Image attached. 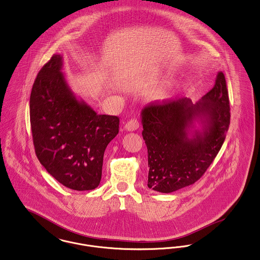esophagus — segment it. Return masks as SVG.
Segmentation results:
<instances>
[{"instance_id": "1", "label": "esophagus", "mask_w": 260, "mask_h": 260, "mask_svg": "<svg viewBox=\"0 0 260 260\" xmlns=\"http://www.w3.org/2000/svg\"><path fill=\"white\" fill-rule=\"evenodd\" d=\"M139 126V122L138 120H131L128 122L125 123L124 125V128L127 131V132H134V131H137Z\"/></svg>"}]
</instances>
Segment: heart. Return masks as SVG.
<instances>
[{
	"mask_svg": "<svg viewBox=\"0 0 260 260\" xmlns=\"http://www.w3.org/2000/svg\"><path fill=\"white\" fill-rule=\"evenodd\" d=\"M173 91H174V84L162 85L152 92L151 97L155 100H160V101L167 100L173 95Z\"/></svg>",
	"mask_w": 260,
	"mask_h": 260,
	"instance_id": "1",
	"label": "heart"
}]
</instances>
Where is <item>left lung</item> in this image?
I'll return each mask as SVG.
<instances>
[{"label":"left lung","mask_w":260,"mask_h":260,"mask_svg":"<svg viewBox=\"0 0 260 260\" xmlns=\"http://www.w3.org/2000/svg\"><path fill=\"white\" fill-rule=\"evenodd\" d=\"M142 137L148 153L147 186L169 193L199 180L221 149L230 124L225 76L193 104L183 97L141 110Z\"/></svg>","instance_id":"obj_1"}]
</instances>
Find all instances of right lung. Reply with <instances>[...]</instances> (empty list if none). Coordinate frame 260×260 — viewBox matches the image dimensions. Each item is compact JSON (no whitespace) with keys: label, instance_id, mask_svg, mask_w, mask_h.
Returning a JSON list of instances; mask_svg holds the SVG:
<instances>
[{"label":"right lung","instance_id":"1","mask_svg":"<svg viewBox=\"0 0 260 260\" xmlns=\"http://www.w3.org/2000/svg\"><path fill=\"white\" fill-rule=\"evenodd\" d=\"M62 56L53 55L34 81L30 124L35 153L62 185L90 190L101 181L104 152L119 134L116 116L98 115L71 89Z\"/></svg>","mask_w":260,"mask_h":260}]
</instances>
